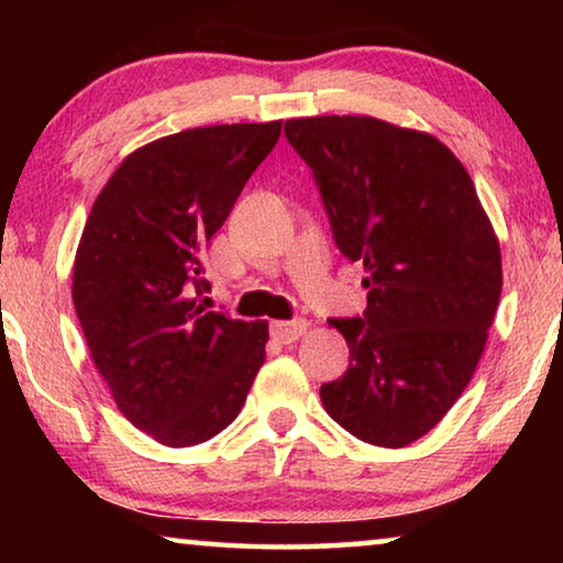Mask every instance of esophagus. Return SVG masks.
<instances>
[{
	"mask_svg": "<svg viewBox=\"0 0 563 563\" xmlns=\"http://www.w3.org/2000/svg\"><path fill=\"white\" fill-rule=\"evenodd\" d=\"M307 330V320H289V322H284V320H274L272 325H268V333H272V338L274 341H279V343H295L299 335H302Z\"/></svg>",
	"mask_w": 563,
	"mask_h": 563,
	"instance_id": "esophagus-1",
	"label": "esophagus"
}]
</instances>
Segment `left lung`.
I'll return each mask as SVG.
<instances>
[{
  "label": "left lung",
  "instance_id": "obj_1",
  "mask_svg": "<svg viewBox=\"0 0 563 563\" xmlns=\"http://www.w3.org/2000/svg\"><path fill=\"white\" fill-rule=\"evenodd\" d=\"M338 251L364 261L361 318H330L349 372L320 387L338 426L402 449L472 382L503 291V258L472 176L433 135L374 118L287 120Z\"/></svg>",
  "mask_w": 563,
  "mask_h": 563
}]
</instances>
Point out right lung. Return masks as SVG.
I'll return each instance as SVG.
<instances>
[{
	"label": "right lung",
	"instance_id": "right-lung-1",
	"mask_svg": "<svg viewBox=\"0 0 563 563\" xmlns=\"http://www.w3.org/2000/svg\"><path fill=\"white\" fill-rule=\"evenodd\" d=\"M282 122L195 128L143 145L99 191L74 264V307L120 412L172 449L238 418L264 366L266 322L197 302L205 251Z\"/></svg>",
	"mask_w": 563,
	"mask_h": 563
}]
</instances>
